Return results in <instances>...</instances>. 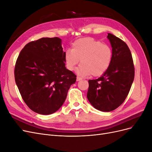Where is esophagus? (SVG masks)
Wrapping results in <instances>:
<instances>
[{"label":"esophagus","instance_id":"obj_1","mask_svg":"<svg viewBox=\"0 0 152 152\" xmlns=\"http://www.w3.org/2000/svg\"><path fill=\"white\" fill-rule=\"evenodd\" d=\"M81 80H82V79H81L80 77H77V81H80Z\"/></svg>","mask_w":152,"mask_h":152}]
</instances>
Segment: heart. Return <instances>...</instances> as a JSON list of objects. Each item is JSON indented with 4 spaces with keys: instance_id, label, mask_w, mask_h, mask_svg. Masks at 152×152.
<instances>
[{
    "instance_id": "1",
    "label": "heart",
    "mask_w": 152,
    "mask_h": 152,
    "mask_svg": "<svg viewBox=\"0 0 152 152\" xmlns=\"http://www.w3.org/2000/svg\"><path fill=\"white\" fill-rule=\"evenodd\" d=\"M112 59L111 48L91 37L75 41L72 49L66 50L64 54L66 66L70 71L74 70L80 59L77 72L82 77L102 75L110 66Z\"/></svg>"
}]
</instances>
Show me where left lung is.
I'll return each instance as SVG.
<instances>
[{
  "mask_svg": "<svg viewBox=\"0 0 152 152\" xmlns=\"http://www.w3.org/2000/svg\"><path fill=\"white\" fill-rule=\"evenodd\" d=\"M107 38L112 48V59L103 74L89 80L87 98L93 107L102 112H111L126 99L134 78V67L127 45L112 34Z\"/></svg>",
  "mask_w": 152,
  "mask_h": 152,
  "instance_id": "left-lung-1",
  "label": "left lung"
}]
</instances>
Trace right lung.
<instances>
[{
  "instance_id": "1",
  "label": "right lung",
  "mask_w": 152,
  "mask_h": 152,
  "mask_svg": "<svg viewBox=\"0 0 152 152\" xmlns=\"http://www.w3.org/2000/svg\"><path fill=\"white\" fill-rule=\"evenodd\" d=\"M61 39L44 37L27 44L15 68L16 84L27 106L49 115L61 108L76 75L65 66Z\"/></svg>"
}]
</instances>
